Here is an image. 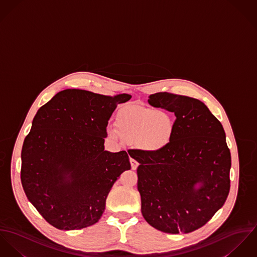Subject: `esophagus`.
Listing matches in <instances>:
<instances>
[{
	"instance_id": "1",
	"label": "esophagus",
	"mask_w": 257,
	"mask_h": 257,
	"mask_svg": "<svg viewBox=\"0 0 257 257\" xmlns=\"http://www.w3.org/2000/svg\"><path fill=\"white\" fill-rule=\"evenodd\" d=\"M130 164H131L132 170H136L138 168V162L135 161L134 159H130Z\"/></svg>"
}]
</instances>
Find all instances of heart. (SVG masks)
Here are the masks:
<instances>
[{
	"label": "heart",
	"mask_w": 257,
	"mask_h": 257,
	"mask_svg": "<svg viewBox=\"0 0 257 257\" xmlns=\"http://www.w3.org/2000/svg\"><path fill=\"white\" fill-rule=\"evenodd\" d=\"M116 125H110L107 129L110 137L137 142L151 151L166 147L174 129L173 118L168 112L138 105L122 108L117 115Z\"/></svg>",
	"instance_id": "b5f03b06"
}]
</instances>
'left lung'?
<instances>
[{"mask_svg": "<svg viewBox=\"0 0 257 257\" xmlns=\"http://www.w3.org/2000/svg\"><path fill=\"white\" fill-rule=\"evenodd\" d=\"M148 102L176 119L166 147L132 155L140 164L143 217L161 231L187 233L203 227L228 197L231 160L226 134L221 122L196 98L157 92Z\"/></svg>", "mask_w": 257, "mask_h": 257, "instance_id": "left-lung-1", "label": "left lung"}]
</instances>
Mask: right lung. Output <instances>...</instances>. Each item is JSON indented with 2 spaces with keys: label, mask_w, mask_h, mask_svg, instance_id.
<instances>
[{
  "label": "right lung",
  "mask_w": 257,
  "mask_h": 257,
  "mask_svg": "<svg viewBox=\"0 0 257 257\" xmlns=\"http://www.w3.org/2000/svg\"><path fill=\"white\" fill-rule=\"evenodd\" d=\"M131 97L69 88L34 116L23 145L21 179L29 202L53 227L72 230L98 222L112 185L131 169L125 151L104 150L109 118Z\"/></svg>",
  "instance_id": "obj_1"
}]
</instances>
